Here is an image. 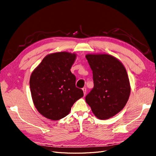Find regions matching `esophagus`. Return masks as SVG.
Here are the masks:
<instances>
[{
    "instance_id": "obj_1",
    "label": "esophagus",
    "mask_w": 156,
    "mask_h": 156,
    "mask_svg": "<svg viewBox=\"0 0 156 156\" xmlns=\"http://www.w3.org/2000/svg\"><path fill=\"white\" fill-rule=\"evenodd\" d=\"M83 93H84V95L85 96V94L87 93V88H83Z\"/></svg>"
}]
</instances>
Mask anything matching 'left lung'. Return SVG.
Here are the masks:
<instances>
[{
	"label": "left lung",
	"mask_w": 156,
	"mask_h": 156,
	"mask_svg": "<svg viewBox=\"0 0 156 156\" xmlns=\"http://www.w3.org/2000/svg\"><path fill=\"white\" fill-rule=\"evenodd\" d=\"M92 70L94 88L85 98L94 115L105 120L123 109L128 100L131 88L124 65L107 54L87 55Z\"/></svg>",
	"instance_id": "left-lung-1"
}]
</instances>
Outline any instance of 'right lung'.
Wrapping results in <instances>:
<instances>
[{
	"mask_svg": "<svg viewBox=\"0 0 156 156\" xmlns=\"http://www.w3.org/2000/svg\"><path fill=\"white\" fill-rule=\"evenodd\" d=\"M76 54L58 52L47 55L30 79L31 96L36 109L52 120L67 116L74 103L83 96L71 72Z\"/></svg>",
	"mask_w": 156,
	"mask_h": 156,
	"instance_id": "1",
	"label": "right lung"
}]
</instances>
